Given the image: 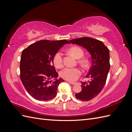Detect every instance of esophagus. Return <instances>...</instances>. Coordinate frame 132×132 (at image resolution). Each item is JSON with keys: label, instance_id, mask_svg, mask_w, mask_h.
Listing matches in <instances>:
<instances>
[{"label": "esophagus", "instance_id": "1", "mask_svg": "<svg viewBox=\"0 0 132 132\" xmlns=\"http://www.w3.org/2000/svg\"><path fill=\"white\" fill-rule=\"evenodd\" d=\"M69 83H71V84H73V85H75V84H76V82H70V81H68Z\"/></svg>", "mask_w": 132, "mask_h": 132}]
</instances>
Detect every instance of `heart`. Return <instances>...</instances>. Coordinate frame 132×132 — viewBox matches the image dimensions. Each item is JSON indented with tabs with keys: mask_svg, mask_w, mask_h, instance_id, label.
Instances as JSON below:
<instances>
[{
	"mask_svg": "<svg viewBox=\"0 0 132 132\" xmlns=\"http://www.w3.org/2000/svg\"><path fill=\"white\" fill-rule=\"evenodd\" d=\"M69 53L72 54L73 56L79 59L82 57L84 52L78 46H73L70 47L68 50ZM53 63L54 65L60 68L63 66V54L61 52H57L54 55L53 58ZM79 63L82 67L87 65V61L85 59L80 60ZM81 71L78 68H65L60 72V75L62 78L67 80L74 81L78 79L81 74Z\"/></svg>",
	"mask_w": 132,
	"mask_h": 132,
	"instance_id": "1",
	"label": "heart"
}]
</instances>
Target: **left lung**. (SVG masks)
I'll use <instances>...</instances> for the list:
<instances>
[{"mask_svg": "<svg viewBox=\"0 0 132 132\" xmlns=\"http://www.w3.org/2000/svg\"><path fill=\"white\" fill-rule=\"evenodd\" d=\"M85 48L91 56V66L85 78L89 81L81 83V92L75 97L81 101H89L98 95L104 87L110 68V51L101 41L91 37H84L69 41Z\"/></svg>", "mask_w": 132, "mask_h": 132, "instance_id": "8db88e82", "label": "left lung"}]
</instances>
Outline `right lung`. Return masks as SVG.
<instances>
[{
	"instance_id": "right-lung-1",
	"label": "right lung",
	"mask_w": 132,
	"mask_h": 132,
	"mask_svg": "<svg viewBox=\"0 0 132 132\" xmlns=\"http://www.w3.org/2000/svg\"><path fill=\"white\" fill-rule=\"evenodd\" d=\"M65 43L66 39L38 41L31 44L22 52L20 64L21 80L32 97L38 101H48L57 95L58 86L64 81L57 79L53 58ZM55 80L52 82L51 78Z\"/></svg>"
}]
</instances>
